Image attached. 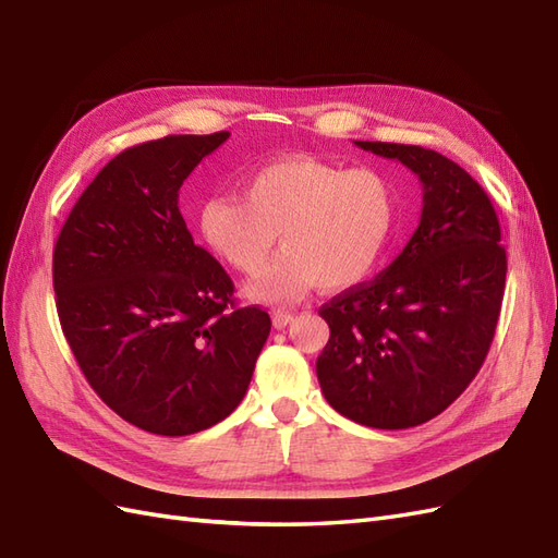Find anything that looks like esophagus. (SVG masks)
<instances>
[{
  "label": "esophagus",
  "instance_id": "34e87169",
  "mask_svg": "<svg viewBox=\"0 0 558 558\" xmlns=\"http://www.w3.org/2000/svg\"><path fill=\"white\" fill-rule=\"evenodd\" d=\"M292 323V313L290 311H274V327L276 330H282Z\"/></svg>",
  "mask_w": 558,
  "mask_h": 558
}]
</instances>
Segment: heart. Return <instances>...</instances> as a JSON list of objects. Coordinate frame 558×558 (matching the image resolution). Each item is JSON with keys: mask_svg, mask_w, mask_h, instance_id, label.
I'll use <instances>...</instances> for the list:
<instances>
[{"mask_svg": "<svg viewBox=\"0 0 558 558\" xmlns=\"http://www.w3.org/2000/svg\"><path fill=\"white\" fill-rule=\"evenodd\" d=\"M396 191L375 169H344L316 157H284L256 167L240 195L209 197L199 233L209 250L240 274H256L284 247L247 294L290 306L320 284L349 290L379 266L396 226Z\"/></svg>", "mask_w": 558, "mask_h": 558, "instance_id": "heart-1", "label": "heart"}]
</instances>
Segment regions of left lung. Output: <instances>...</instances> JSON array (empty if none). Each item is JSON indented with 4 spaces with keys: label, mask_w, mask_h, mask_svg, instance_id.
Returning a JSON list of instances; mask_svg holds the SVG:
<instances>
[{
    "label": "left lung",
    "mask_w": 558,
    "mask_h": 558,
    "mask_svg": "<svg viewBox=\"0 0 558 558\" xmlns=\"http://www.w3.org/2000/svg\"><path fill=\"white\" fill-rule=\"evenodd\" d=\"M355 146L415 171L424 207L405 250L375 280L320 306L330 341L316 373L339 415L410 428L440 415L481 369L502 308L507 252L488 193L460 165L422 146Z\"/></svg>",
    "instance_id": "8db88e82"
}]
</instances>
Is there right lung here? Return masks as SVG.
<instances>
[{
	"label": "right lung",
	"mask_w": 558,
	"mask_h": 558,
	"mask_svg": "<svg viewBox=\"0 0 558 558\" xmlns=\"http://www.w3.org/2000/svg\"><path fill=\"white\" fill-rule=\"evenodd\" d=\"M228 132L126 148L84 189L53 247L63 335L98 398L157 436L226 420L247 393L268 313L193 242L179 189Z\"/></svg>",
	"instance_id": "add662e5"
}]
</instances>
